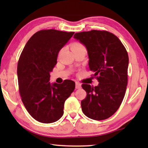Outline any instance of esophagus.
Segmentation results:
<instances>
[{
  "label": "esophagus",
  "mask_w": 148,
  "mask_h": 148,
  "mask_svg": "<svg viewBox=\"0 0 148 148\" xmlns=\"http://www.w3.org/2000/svg\"><path fill=\"white\" fill-rule=\"evenodd\" d=\"M82 87V85L78 82H76V89H80Z\"/></svg>",
  "instance_id": "obj_1"
}]
</instances>
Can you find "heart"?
Masks as SVG:
<instances>
[{
  "mask_svg": "<svg viewBox=\"0 0 148 148\" xmlns=\"http://www.w3.org/2000/svg\"><path fill=\"white\" fill-rule=\"evenodd\" d=\"M82 48H84V47L82 46V44H80L79 43H75L72 46V51H74V50L79 49H82Z\"/></svg>",
  "mask_w": 148,
  "mask_h": 148,
  "instance_id": "b5f03b06",
  "label": "heart"
}]
</instances>
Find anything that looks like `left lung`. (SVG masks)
<instances>
[{"mask_svg": "<svg viewBox=\"0 0 148 148\" xmlns=\"http://www.w3.org/2000/svg\"><path fill=\"white\" fill-rule=\"evenodd\" d=\"M74 38L86 47L90 71L99 85L83 84L87 97L81 102L89 118L104 120L112 116L121 105L127 86L129 56L121 42L114 34L92 30L77 32Z\"/></svg>", "mask_w": 148, "mask_h": 148, "instance_id": "obj_1", "label": "left lung"}]
</instances>
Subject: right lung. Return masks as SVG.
Returning <instances> with one entry per match:
<instances>
[{
  "label": "right lung",
  "mask_w": 148,
  "mask_h": 148,
  "mask_svg": "<svg viewBox=\"0 0 148 148\" xmlns=\"http://www.w3.org/2000/svg\"><path fill=\"white\" fill-rule=\"evenodd\" d=\"M74 32L42 30L32 35L23 49L17 64V77L22 102L29 114L43 123L57 121L63 115L64 104L75 88L66 79L51 84L50 72L58 53Z\"/></svg>",
  "instance_id": "obj_1"
}]
</instances>
